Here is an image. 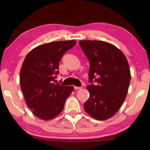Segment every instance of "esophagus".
<instances>
[{"mask_svg": "<svg viewBox=\"0 0 150 150\" xmlns=\"http://www.w3.org/2000/svg\"><path fill=\"white\" fill-rule=\"evenodd\" d=\"M74 88L75 89H76V90H78V89H81V88H82V87H74Z\"/></svg>", "mask_w": 150, "mask_h": 150, "instance_id": "esophagus-1", "label": "esophagus"}]
</instances>
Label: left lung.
Instances as JSON below:
<instances>
[{
  "instance_id": "left-lung-1",
  "label": "left lung",
  "mask_w": 150,
  "mask_h": 150,
  "mask_svg": "<svg viewBox=\"0 0 150 150\" xmlns=\"http://www.w3.org/2000/svg\"><path fill=\"white\" fill-rule=\"evenodd\" d=\"M90 63L87 85L89 98L85 111L96 120L110 118L122 105L130 82V71L125 55L115 45L97 40L79 41Z\"/></svg>"
}]
</instances>
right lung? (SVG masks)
I'll return each mask as SVG.
<instances>
[{"mask_svg": "<svg viewBox=\"0 0 150 150\" xmlns=\"http://www.w3.org/2000/svg\"><path fill=\"white\" fill-rule=\"evenodd\" d=\"M75 40L52 42L40 45L28 54L20 73V83L26 105L42 120L55 118L63 110L73 86L53 82L59 74V63Z\"/></svg>", "mask_w": 150, "mask_h": 150, "instance_id": "right-lung-1", "label": "right lung"}]
</instances>
